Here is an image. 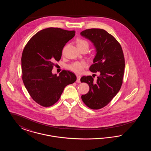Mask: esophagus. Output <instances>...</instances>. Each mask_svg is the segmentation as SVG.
I'll list each match as a JSON object with an SVG mask.
<instances>
[{"mask_svg":"<svg viewBox=\"0 0 151 151\" xmlns=\"http://www.w3.org/2000/svg\"><path fill=\"white\" fill-rule=\"evenodd\" d=\"M80 79H81V76H80V75H77V80H76V82H77V83H80Z\"/></svg>","mask_w":151,"mask_h":151,"instance_id":"esophagus-1","label":"esophagus"}]
</instances>
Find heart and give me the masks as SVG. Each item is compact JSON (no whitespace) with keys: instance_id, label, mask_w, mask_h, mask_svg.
Returning a JSON list of instances; mask_svg holds the SVG:
<instances>
[{"instance_id":"obj_1","label":"heart","mask_w":151,"mask_h":151,"mask_svg":"<svg viewBox=\"0 0 151 151\" xmlns=\"http://www.w3.org/2000/svg\"><path fill=\"white\" fill-rule=\"evenodd\" d=\"M78 43V47L82 46L84 45H88V43L86 40L79 39L77 41ZM86 66V63L85 62H75L74 63H72L71 65H68L67 66V68L75 73H80L83 72L84 70V68Z\"/></svg>"}]
</instances>
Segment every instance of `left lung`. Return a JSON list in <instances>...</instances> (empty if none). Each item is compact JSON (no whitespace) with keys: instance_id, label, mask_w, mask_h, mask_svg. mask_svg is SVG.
<instances>
[{"instance_id":"8db88e82","label":"left lung","mask_w":151,"mask_h":151,"mask_svg":"<svg viewBox=\"0 0 151 151\" xmlns=\"http://www.w3.org/2000/svg\"><path fill=\"white\" fill-rule=\"evenodd\" d=\"M80 35L93 43L96 49L89 70L100 73L96 81L92 76L81 78V83L89 86V92L82 95L81 99L88 107L99 109L108 105L122 86L125 67L123 52L115 38L104 29H86Z\"/></svg>"}]
</instances>
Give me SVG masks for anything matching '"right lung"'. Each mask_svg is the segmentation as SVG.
<instances>
[{
	"instance_id": "add662e5",
	"label": "right lung",
	"mask_w": 151,
	"mask_h": 151,
	"mask_svg": "<svg viewBox=\"0 0 151 151\" xmlns=\"http://www.w3.org/2000/svg\"><path fill=\"white\" fill-rule=\"evenodd\" d=\"M75 30L49 28L33 36L22 51V67L24 84L33 100L49 107L57 102L65 86L76 80V75L63 71L57 76L51 71L62 57L63 48L75 36Z\"/></svg>"
}]
</instances>
